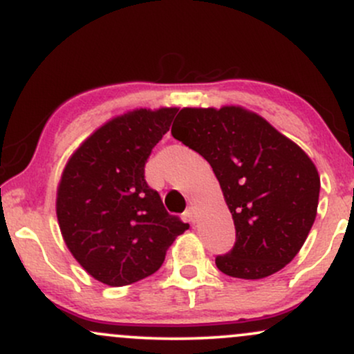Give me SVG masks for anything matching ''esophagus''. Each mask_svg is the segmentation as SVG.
Segmentation results:
<instances>
[{
	"label": "esophagus",
	"instance_id": "34e87169",
	"mask_svg": "<svg viewBox=\"0 0 354 354\" xmlns=\"http://www.w3.org/2000/svg\"><path fill=\"white\" fill-rule=\"evenodd\" d=\"M185 216L191 223V225H193V223L196 221V211H194V208H188V209H186Z\"/></svg>",
	"mask_w": 354,
	"mask_h": 354
}]
</instances>
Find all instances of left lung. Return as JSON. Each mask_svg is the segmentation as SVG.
<instances>
[{"label": "left lung", "mask_w": 354, "mask_h": 354, "mask_svg": "<svg viewBox=\"0 0 354 354\" xmlns=\"http://www.w3.org/2000/svg\"><path fill=\"white\" fill-rule=\"evenodd\" d=\"M171 135L211 165L233 216L236 243L216 256L218 270L241 279L283 270L318 211L319 174L311 158L241 106L183 108Z\"/></svg>", "instance_id": "obj_1"}]
</instances>
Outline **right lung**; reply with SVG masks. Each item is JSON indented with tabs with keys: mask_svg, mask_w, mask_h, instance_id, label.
Segmentation results:
<instances>
[{
	"mask_svg": "<svg viewBox=\"0 0 354 354\" xmlns=\"http://www.w3.org/2000/svg\"><path fill=\"white\" fill-rule=\"evenodd\" d=\"M178 108L133 109L100 126L71 154L56 191V216L68 250L108 286L151 276L189 228L166 213L145 180V165Z\"/></svg>",
	"mask_w": 354,
	"mask_h": 354,
	"instance_id": "add662e5",
	"label": "right lung"
}]
</instances>
